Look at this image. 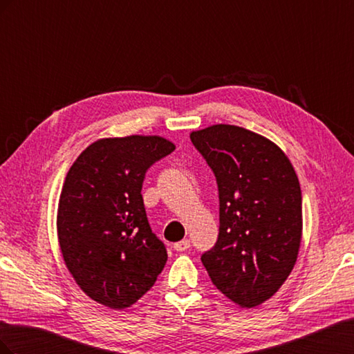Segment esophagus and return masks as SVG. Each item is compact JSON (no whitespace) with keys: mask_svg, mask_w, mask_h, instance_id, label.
Returning <instances> with one entry per match:
<instances>
[{"mask_svg":"<svg viewBox=\"0 0 354 354\" xmlns=\"http://www.w3.org/2000/svg\"><path fill=\"white\" fill-rule=\"evenodd\" d=\"M189 248H190V241L189 239H183V241L174 243V250L176 251H186Z\"/></svg>","mask_w":354,"mask_h":354,"instance_id":"esophagus-1","label":"esophagus"}]
</instances>
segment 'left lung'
Masks as SVG:
<instances>
[{
  "label": "left lung",
  "mask_w": 354,
  "mask_h": 354,
  "mask_svg": "<svg viewBox=\"0 0 354 354\" xmlns=\"http://www.w3.org/2000/svg\"><path fill=\"white\" fill-rule=\"evenodd\" d=\"M218 186L220 229L201 260L233 303L255 307L277 292L297 261L301 189L292 164L269 138L217 124L190 133Z\"/></svg>",
  "instance_id": "1"
}]
</instances>
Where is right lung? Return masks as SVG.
Instances as JSON below:
<instances>
[{"mask_svg":"<svg viewBox=\"0 0 354 354\" xmlns=\"http://www.w3.org/2000/svg\"><path fill=\"white\" fill-rule=\"evenodd\" d=\"M174 149L159 136L100 138L68 171L59 245L75 282L94 301L130 307L162 272L168 255L149 226L142 186L146 171Z\"/></svg>","mask_w":354,"mask_h":354,"instance_id":"1","label":"right lung"}]
</instances>
